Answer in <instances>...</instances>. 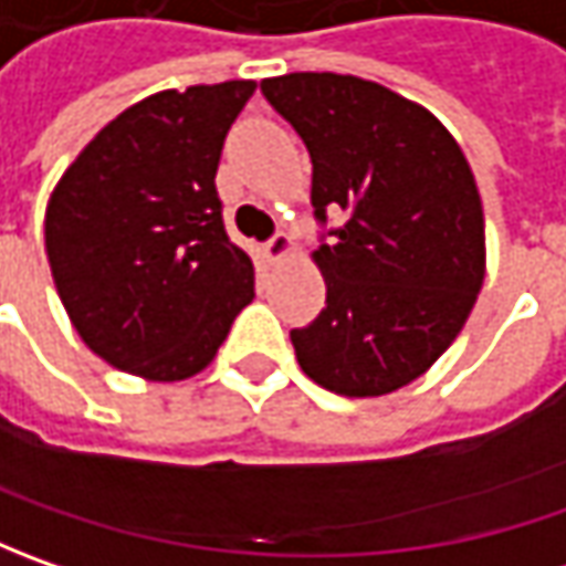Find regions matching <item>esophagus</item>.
I'll return each mask as SVG.
<instances>
[{
	"instance_id": "esophagus-1",
	"label": "esophagus",
	"mask_w": 566,
	"mask_h": 566,
	"mask_svg": "<svg viewBox=\"0 0 566 566\" xmlns=\"http://www.w3.org/2000/svg\"><path fill=\"white\" fill-rule=\"evenodd\" d=\"M295 242L286 235V232H276L271 242H264V254H268V261H283L286 254H293Z\"/></svg>"
}]
</instances>
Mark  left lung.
<instances>
[{
    "label": "left lung",
    "mask_w": 566,
    "mask_h": 566,
    "mask_svg": "<svg viewBox=\"0 0 566 566\" xmlns=\"http://www.w3.org/2000/svg\"><path fill=\"white\" fill-rule=\"evenodd\" d=\"M261 94L312 157L327 227L315 261L327 305L290 331L308 378L384 397L424 375L463 331L485 280V217L467 157L424 106L375 81L293 72Z\"/></svg>",
    "instance_id": "left-lung-1"
}]
</instances>
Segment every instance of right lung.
Here are the masks:
<instances>
[{
  "label": "right lung",
  "instance_id": "add662e5",
  "mask_svg": "<svg viewBox=\"0 0 566 566\" xmlns=\"http://www.w3.org/2000/svg\"><path fill=\"white\" fill-rule=\"evenodd\" d=\"M254 81L160 91L87 144L46 205V258L81 339L119 371L186 380L254 298L217 166Z\"/></svg>",
  "mask_w": 566,
  "mask_h": 566
}]
</instances>
